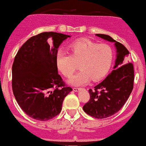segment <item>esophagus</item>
Listing matches in <instances>:
<instances>
[{"label":"esophagus","instance_id":"obj_1","mask_svg":"<svg viewBox=\"0 0 146 146\" xmlns=\"http://www.w3.org/2000/svg\"><path fill=\"white\" fill-rule=\"evenodd\" d=\"M80 90V88H78V87H74L73 88V91L74 92H78Z\"/></svg>","mask_w":146,"mask_h":146}]
</instances>
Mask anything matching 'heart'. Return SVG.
Listing matches in <instances>:
<instances>
[{
	"label": "heart",
	"instance_id": "heart-1",
	"mask_svg": "<svg viewBox=\"0 0 146 146\" xmlns=\"http://www.w3.org/2000/svg\"><path fill=\"white\" fill-rule=\"evenodd\" d=\"M68 54L59 51L56 56V66L65 77L70 78L77 70V74L69 80L73 85L88 83L90 80H99L106 75L111 66L113 52L110 45L99 44L90 39L74 41L68 47Z\"/></svg>",
	"mask_w": 146,
	"mask_h": 146
}]
</instances>
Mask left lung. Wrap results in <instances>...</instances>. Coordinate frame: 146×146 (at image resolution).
Instances as JSON below:
<instances>
[{
    "instance_id": "1",
    "label": "left lung",
    "mask_w": 146,
    "mask_h": 146,
    "mask_svg": "<svg viewBox=\"0 0 146 146\" xmlns=\"http://www.w3.org/2000/svg\"><path fill=\"white\" fill-rule=\"evenodd\" d=\"M103 39L115 42L116 60L114 70L101 83L89 90L90 99L83 106L89 115L104 119L119 111L132 92L134 87V66L127 61L129 52L120 42L105 34H96Z\"/></svg>"
}]
</instances>
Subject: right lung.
<instances>
[{
  "label": "right lung",
  "instance_id": "obj_1",
  "mask_svg": "<svg viewBox=\"0 0 146 146\" xmlns=\"http://www.w3.org/2000/svg\"><path fill=\"white\" fill-rule=\"evenodd\" d=\"M70 37L44 32L30 38L19 49L12 68L14 96L23 111L46 121L60 113L64 98L72 91L58 74L56 56L61 42ZM51 37V47L47 40Z\"/></svg>",
  "mask_w": 146,
  "mask_h": 146
}]
</instances>
